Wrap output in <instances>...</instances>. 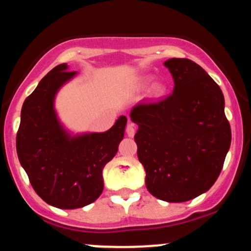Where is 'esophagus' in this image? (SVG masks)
<instances>
[{
    "label": "esophagus",
    "instance_id": "1",
    "mask_svg": "<svg viewBox=\"0 0 251 251\" xmlns=\"http://www.w3.org/2000/svg\"><path fill=\"white\" fill-rule=\"evenodd\" d=\"M126 133H127L128 137H133L135 134V126L133 124H128L127 127H126Z\"/></svg>",
    "mask_w": 251,
    "mask_h": 251
}]
</instances>
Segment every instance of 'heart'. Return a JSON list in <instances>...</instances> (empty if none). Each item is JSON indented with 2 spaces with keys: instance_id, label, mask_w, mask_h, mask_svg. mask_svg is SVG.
Listing matches in <instances>:
<instances>
[{
  "instance_id": "obj_1",
  "label": "heart",
  "mask_w": 251,
  "mask_h": 251,
  "mask_svg": "<svg viewBox=\"0 0 251 251\" xmlns=\"http://www.w3.org/2000/svg\"><path fill=\"white\" fill-rule=\"evenodd\" d=\"M164 92H165V87L163 85H160V83H155L153 87H152V93L154 96H162V94H164Z\"/></svg>"
}]
</instances>
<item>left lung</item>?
I'll return each instance as SVG.
<instances>
[{
	"instance_id": "obj_1",
	"label": "left lung",
	"mask_w": 251,
	"mask_h": 251,
	"mask_svg": "<svg viewBox=\"0 0 251 251\" xmlns=\"http://www.w3.org/2000/svg\"><path fill=\"white\" fill-rule=\"evenodd\" d=\"M164 65L175 81L172 94L157 102H139L131 119L134 142L146 171V188L159 200L180 203L214 185L231 143L220 86L189 59Z\"/></svg>"
}]
</instances>
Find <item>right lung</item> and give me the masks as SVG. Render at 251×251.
<instances>
[{
  "label": "right lung",
  "mask_w": 251,
  "mask_h": 251,
  "mask_svg": "<svg viewBox=\"0 0 251 251\" xmlns=\"http://www.w3.org/2000/svg\"><path fill=\"white\" fill-rule=\"evenodd\" d=\"M75 73L61 63L43 77L25 100L16 134L17 155L31 186L60 209L82 208L101 195L102 169L116 155L127 122L122 116L103 133H66L53 102L57 89Z\"/></svg>",
  "instance_id": "right-lung-1"
}]
</instances>
